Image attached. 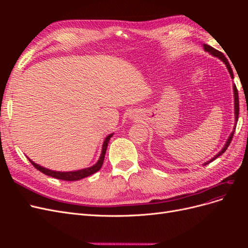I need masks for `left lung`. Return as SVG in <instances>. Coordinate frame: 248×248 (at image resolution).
<instances>
[{
  "mask_svg": "<svg viewBox=\"0 0 248 248\" xmlns=\"http://www.w3.org/2000/svg\"><path fill=\"white\" fill-rule=\"evenodd\" d=\"M204 49H205L206 51L210 52V54L213 55L214 57L219 58V59L221 60V61H222L224 64H226L227 68H228V70H229V72H230V74H231V78H234V73H232V68H231V65H230V63H229V61H228V59L223 56V54H222L221 51L213 48L212 46H208V44H204ZM232 90H234V102H235V103H234V104H235V122L237 123V121H238V116H239V96H238V90H237V88H236V85L232 86ZM236 123H235V124H236ZM235 129H236V128L234 127V130H232V132L230 134V137H229V139H228V140H227V142H226V145H224V147L221 149V151H220L218 154H217V155H215V156L213 157V158H211L209 161L205 162L204 166H206V164H209L210 162H212L213 160H215V159L217 158V157L220 156L222 153L226 152V150L228 149V147H229L230 144H231L232 137H234Z\"/></svg>",
  "mask_w": 248,
  "mask_h": 248,
  "instance_id": "1",
  "label": "left lung"
}]
</instances>
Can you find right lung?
<instances>
[{"label":"right lung","instance_id":"obj_1","mask_svg":"<svg viewBox=\"0 0 248 248\" xmlns=\"http://www.w3.org/2000/svg\"><path fill=\"white\" fill-rule=\"evenodd\" d=\"M112 134H114V133L109 134V136H108L107 139L104 140V142L102 145V151H101V155L99 157V159H98V161L96 162V164H94V166L91 167V168H87V169L76 170V171H56V170H50L48 169L43 168V167L39 166V164L33 162L30 158H28V159L30 160V162L33 164L35 169H37L38 170H40L41 172H43L44 175H47L49 177H54V178L60 179V180H64V181H78V180H80L82 178H86V177L93 175L94 172L98 171L101 169L102 164H103V160H104V156H106L108 141H109L110 138L112 137Z\"/></svg>","mask_w":248,"mask_h":248}]
</instances>
